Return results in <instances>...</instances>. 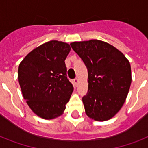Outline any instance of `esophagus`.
<instances>
[{
	"instance_id": "34e87169",
	"label": "esophagus",
	"mask_w": 148,
	"mask_h": 148,
	"mask_svg": "<svg viewBox=\"0 0 148 148\" xmlns=\"http://www.w3.org/2000/svg\"><path fill=\"white\" fill-rule=\"evenodd\" d=\"M78 82H79V81H78V79H77V78H74V84H75V85H77V84H78Z\"/></svg>"
}]
</instances>
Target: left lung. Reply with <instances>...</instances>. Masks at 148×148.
Wrapping results in <instances>:
<instances>
[{
    "label": "left lung",
    "instance_id": "8db88e82",
    "mask_svg": "<svg viewBox=\"0 0 148 148\" xmlns=\"http://www.w3.org/2000/svg\"><path fill=\"white\" fill-rule=\"evenodd\" d=\"M88 68V91L82 97L86 114L97 121L113 117L121 108L131 84V69L123 53L99 40L73 42Z\"/></svg>",
    "mask_w": 148,
    "mask_h": 148
}]
</instances>
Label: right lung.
<instances>
[{
  "label": "right lung",
  "instance_id": "right-lung-1",
  "mask_svg": "<svg viewBox=\"0 0 148 148\" xmlns=\"http://www.w3.org/2000/svg\"><path fill=\"white\" fill-rule=\"evenodd\" d=\"M70 51L67 43L51 40L31 51L19 64L23 97L32 111L44 119L62 114L73 92L64 62Z\"/></svg>",
  "mask_w": 148,
  "mask_h": 148
}]
</instances>
